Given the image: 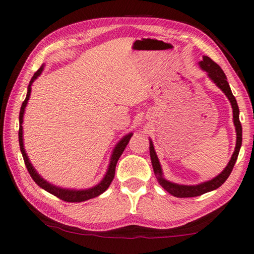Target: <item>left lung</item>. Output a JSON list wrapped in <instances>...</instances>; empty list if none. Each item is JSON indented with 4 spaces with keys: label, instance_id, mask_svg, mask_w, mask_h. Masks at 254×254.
I'll use <instances>...</instances> for the list:
<instances>
[{
    "label": "left lung",
    "instance_id": "8db88e82",
    "mask_svg": "<svg viewBox=\"0 0 254 254\" xmlns=\"http://www.w3.org/2000/svg\"><path fill=\"white\" fill-rule=\"evenodd\" d=\"M200 66L202 67V70L207 72V75H209L210 79L224 92V94L228 96L230 102H231L232 109H233V122H234V126H236V131H237V145H236V150H234L232 154V158L230 160L229 164L227 165V168H225L223 171L218 175V177L212 179L211 181L197 184V186H180V184H175V183L167 181V180L162 177V170H161L159 159L155 154L154 146L152 144V141H150L151 162H152V167H153V171L156 174V179H158L161 187H162L165 191H168L170 194H172L173 196H177V197L199 196V195L204 194L206 192L213 191L215 189H218L222 186V184L227 181L229 175L232 172L234 164L237 162L240 147H241V144H242V127L239 119V107H238L237 100L232 94L231 89H230V85L227 81V76H225L222 68H221L218 64H216L213 60H211L209 57H203V60L200 62Z\"/></svg>",
    "mask_w": 254,
    "mask_h": 254
}]
</instances>
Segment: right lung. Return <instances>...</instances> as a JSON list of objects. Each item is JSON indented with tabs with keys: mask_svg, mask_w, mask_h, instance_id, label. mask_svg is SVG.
<instances>
[{
	"mask_svg": "<svg viewBox=\"0 0 254 254\" xmlns=\"http://www.w3.org/2000/svg\"><path fill=\"white\" fill-rule=\"evenodd\" d=\"M43 71V66H41L38 71L34 73L33 77H32L31 81H30V85L27 87V94H26V98L25 100L23 101L22 103V107L20 110V128H18V142H20V149L22 152V155H23V159H24V163L26 165V169L27 171H29L30 175L32 177V179L34 180V182L38 184L40 188L44 189L45 191H48L51 194L55 195L59 199H61L63 201H66V202H83V201H86V200H90V199H93L95 196H99L100 194H102V193L107 190V189L110 187V184L113 181L114 179V174H115V167H117V163H118V160L120 159V156L122 155L124 149H126L128 141H130L131 136H132V133L130 134H127L123 137V139L118 143V145L115 146L114 152L112 154V158H111V162H110L109 165V170L107 174H105L104 179L101 181L98 186H95L91 189H87V190H80V191H76V190H66V189H61V188H58V187H54L52 184H50L49 182L45 181L42 178L40 177V175L36 173V171L34 170V168L32 167V164L30 163L29 158H27V155L25 153V150L24 147H23V127H22V123H23V114H24V110L25 107L27 104V101L30 99V94H31V85L32 83L34 82V80L38 77L41 73Z\"/></svg>",
	"mask_w": 254,
	"mask_h": 254,
	"instance_id": "obj_1",
	"label": "right lung"
}]
</instances>
